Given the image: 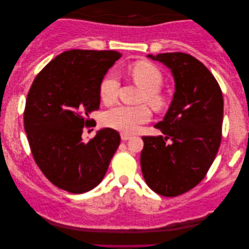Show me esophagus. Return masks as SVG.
I'll return each mask as SVG.
<instances>
[{
  "mask_svg": "<svg viewBox=\"0 0 249 249\" xmlns=\"http://www.w3.org/2000/svg\"><path fill=\"white\" fill-rule=\"evenodd\" d=\"M131 138V136L130 135H127V134H124V132H122L121 134V139L124 142H127V141H129V139Z\"/></svg>",
  "mask_w": 249,
  "mask_h": 249,
  "instance_id": "esophagus-1",
  "label": "esophagus"
}]
</instances>
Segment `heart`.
<instances>
[{"instance_id":"heart-1","label":"heart","mask_w":249,"mask_h":249,"mask_svg":"<svg viewBox=\"0 0 249 249\" xmlns=\"http://www.w3.org/2000/svg\"><path fill=\"white\" fill-rule=\"evenodd\" d=\"M129 76L138 86L144 88L139 102L147 103L155 111H162L168 107V98L160 90L163 85V74L155 64L148 61H137L131 64L128 70ZM120 87L118 77L114 73H108L101 80L98 87L101 101L104 104L114 103L118 98ZM151 111L146 105H117L111 107L103 114V124L108 128L122 131L124 134H132L138 125L149 121Z\"/></svg>"}]
</instances>
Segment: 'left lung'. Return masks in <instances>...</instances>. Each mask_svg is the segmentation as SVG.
I'll list each match as a JSON object with an SVG mask.
<instances>
[{"mask_svg": "<svg viewBox=\"0 0 249 249\" xmlns=\"http://www.w3.org/2000/svg\"><path fill=\"white\" fill-rule=\"evenodd\" d=\"M170 68L176 91L163 136H142L141 166L149 188L165 197L185 194L205 178L222 138V90L211 71L187 53L148 55Z\"/></svg>", "mask_w": 249, "mask_h": 249, "instance_id": "obj_1", "label": "left lung"}]
</instances>
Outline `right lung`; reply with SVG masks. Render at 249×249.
<instances>
[{"mask_svg":"<svg viewBox=\"0 0 249 249\" xmlns=\"http://www.w3.org/2000/svg\"><path fill=\"white\" fill-rule=\"evenodd\" d=\"M121 57L114 51L71 50L40 70L27 95L23 125L30 151L44 176L72 194L93 189L103 180L120 145L117 130L105 128L87 142L90 112L100 108V87Z\"/></svg>","mask_w":249,"mask_h":249,"instance_id":"obj_1","label":"right lung"}]
</instances>
